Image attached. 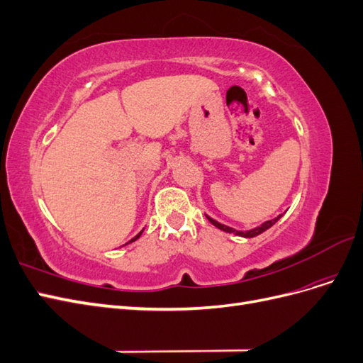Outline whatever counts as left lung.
<instances>
[{
  "label": "left lung",
  "instance_id": "obj_1",
  "mask_svg": "<svg viewBox=\"0 0 363 363\" xmlns=\"http://www.w3.org/2000/svg\"><path fill=\"white\" fill-rule=\"evenodd\" d=\"M206 216H207V215H206ZM280 218H281V215H279L277 218L271 219V221L263 223L262 225H259V227H256V228L248 230V232H239V230H235V228H232V227H227V225H224V224H221V223L215 221V219H212L211 216H207L208 221H211V223H212L215 227H218L219 230H224V232H227V233H235V235H238V236H244V238H255V236L263 233V232H265V230H268L269 227H272L274 224H276Z\"/></svg>",
  "mask_w": 363,
  "mask_h": 363
}]
</instances>
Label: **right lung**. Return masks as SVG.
I'll return each mask as SVG.
<instances>
[{"label":"right lung","instance_id":"obj_1","mask_svg":"<svg viewBox=\"0 0 363 363\" xmlns=\"http://www.w3.org/2000/svg\"><path fill=\"white\" fill-rule=\"evenodd\" d=\"M142 232H144V230H142ZM142 232H140V233H138V235H136V236H135V238H133V239H131V240H130V242H133V240H136V239H139V236H140V235H142Z\"/></svg>","mask_w":363,"mask_h":363}]
</instances>
